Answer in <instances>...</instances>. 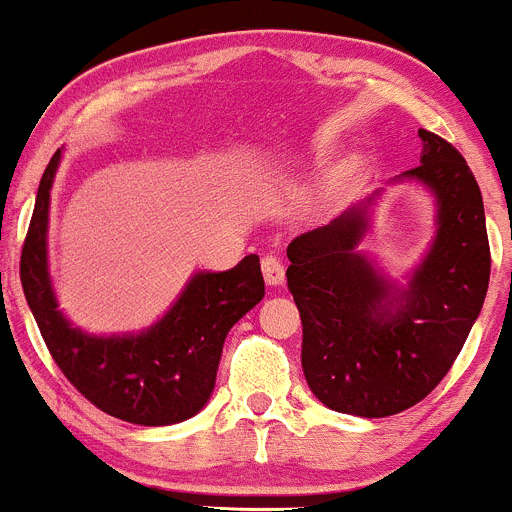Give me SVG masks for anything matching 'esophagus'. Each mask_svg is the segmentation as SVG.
<instances>
[{
    "mask_svg": "<svg viewBox=\"0 0 512 512\" xmlns=\"http://www.w3.org/2000/svg\"><path fill=\"white\" fill-rule=\"evenodd\" d=\"M261 271L268 286H281V283L286 281V268H283L281 258L278 256H263Z\"/></svg>",
    "mask_w": 512,
    "mask_h": 512,
    "instance_id": "34e87169",
    "label": "esophagus"
}]
</instances>
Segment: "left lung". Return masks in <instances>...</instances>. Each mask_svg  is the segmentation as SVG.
Wrapping results in <instances>:
<instances>
[{"label":"left lung","instance_id":"obj_1","mask_svg":"<svg viewBox=\"0 0 512 512\" xmlns=\"http://www.w3.org/2000/svg\"><path fill=\"white\" fill-rule=\"evenodd\" d=\"M413 181L435 204V234L421 261L391 278L361 251L381 191L288 244L286 278L303 323L301 363L331 411L386 418L416 406L443 381L483 308L490 249L483 196L463 156L418 129Z\"/></svg>","mask_w":512,"mask_h":512}]
</instances>
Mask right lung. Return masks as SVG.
I'll return each instance as SVG.
<instances>
[{"label": "right lung", "mask_w": 512, "mask_h": 512, "mask_svg": "<svg viewBox=\"0 0 512 512\" xmlns=\"http://www.w3.org/2000/svg\"><path fill=\"white\" fill-rule=\"evenodd\" d=\"M62 164L52 156L22 249V288L49 353L99 411L136 426H174L209 403L224 341L263 298L261 263L249 254L229 271H196L169 311L149 328L96 336L59 308L49 273V204Z\"/></svg>", "instance_id": "1"}]
</instances>
